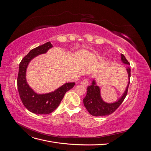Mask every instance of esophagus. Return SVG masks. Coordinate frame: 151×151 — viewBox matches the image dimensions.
<instances>
[{
    "instance_id": "34e87169",
    "label": "esophagus",
    "mask_w": 151,
    "mask_h": 151,
    "mask_svg": "<svg viewBox=\"0 0 151 151\" xmlns=\"http://www.w3.org/2000/svg\"><path fill=\"white\" fill-rule=\"evenodd\" d=\"M81 84L83 85V86L87 87V86L89 85V81L88 80H86V79H84V80H83V81H81Z\"/></svg>"
}]
</instances>
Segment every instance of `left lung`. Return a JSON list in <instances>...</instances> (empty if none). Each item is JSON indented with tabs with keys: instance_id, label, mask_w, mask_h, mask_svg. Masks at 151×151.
Masks as SVG:
<instances>
[{
	"instance_id": "1",
	"label": "left lung",
	"mask_w": 151,
	"mask_h": 151,
	"mask_svg": "<svg viewBox=\"0 0 151 151\" xmlns=\"http://www.w3.org/2000/svg\"><path fill=\"white\" fill-rule=\"evenodd\" d=\"M121 60L124 64L130 65L129 62L123 54H121ZM126 70L129 77L128 84L122 96L113 103H107L104 101L101 96V89L99 86H97L95 78L93 79L91 84L88 86L86 96L83 99L84 106L91 115L94 116L109 115L115 111L122 103L127 94L130 79V68L128 67Z\"/></svg>"
}]
</instances>
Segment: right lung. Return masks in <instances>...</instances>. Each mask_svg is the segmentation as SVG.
<instances>
[{"mask_svg":"<svg viewBox=\"0 0 151 151\" xmlns=\"http://www.w3.org/2000/svg\"><path fill=\"white\" fill-rule=\"evenodd\" d=\"M52 47L53 45L49 42L31 50L22 58L19 65L17 89L21 101L29 111L39 115L53 111L60 104L65 94L75 85V83H67L50 93L38 94L28 84L26 70L31 60L41 54L46 53Z\"/></svg>","mask_w":151,"mask_h":151,"instance_id":"obj_1","label":"right lung"}]
</instances>
